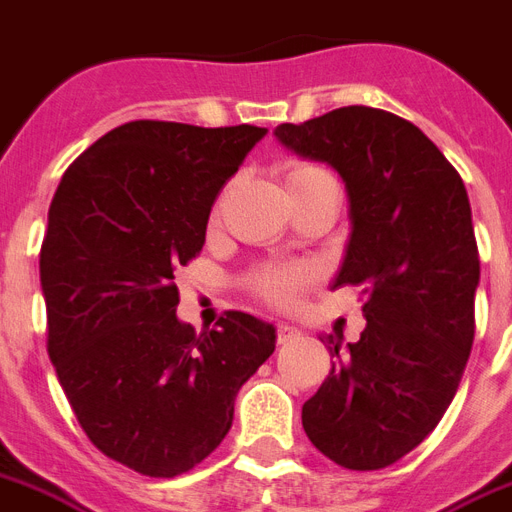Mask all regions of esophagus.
Instances as JSON below:
<instances>
[{
	"instance_id": "1",
	"label": "esophagus",
	"mask_w": 512,
	"mask_h": 512,
	"mask_svg": "<svg viewBox=\"0 0 512 512\" xmlns=\"http://www.w3.org/2000/svg\"><path fill=\"white\" fill-rule=\"evenodd\" d=\"M294 336H299L297 328L289 326V323H278V342L284 344L289 342V339H294Z\"/></svg>"
}]
</instances>
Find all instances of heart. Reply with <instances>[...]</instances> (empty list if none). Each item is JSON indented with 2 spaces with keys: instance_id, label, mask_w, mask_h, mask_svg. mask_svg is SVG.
<instances>
[{
  "instance_id": "obj_1",
  "label": "heart",
  "mask_w": 512,
  "mask_h": 512,
  "mask_svg": "<svg viewBox=\"0 0 512 512\" xmlns=\"http://www.w3.org/2000/svg\"><path fill=\"white\" fill-rule=\"evenodd\" d=\"M323 178L331 176H328L323 168H318V165H307V162H294V165H286L284 170L286 191H297L307 184L323 181ZM310 281H313V276H310V270L305 268H273L257 273L255 292L263 299H268V302H273V305L289 307L294 305L297 294L302 292Z\"/></svg>"
}]
</instances>
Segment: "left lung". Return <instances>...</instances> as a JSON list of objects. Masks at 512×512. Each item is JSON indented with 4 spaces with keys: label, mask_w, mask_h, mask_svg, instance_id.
<instances>
[{
    "label": "left lung",
    "mask_w": 512,
    "mask_h": 512,
    "mask_svg": "<svg viewBox=\"0 0 512 512\" xmlns=\"http://www.w3.org/2000/svg\"><path fill=\"white\" fill-rule=\"evenodd\" d=\"M276 136L342 176L352 234L331 289L360 286L368 321L344 350L326 336L336 363L302 429L336 465L378 471L436 429L471 355L481 268L468 191L421 128L376 107L281 123Z\"/></svg>",
    "instance_id": "obj_1"
}]
</instances>
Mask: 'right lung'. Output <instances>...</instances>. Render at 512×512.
<instances>
[{
  "instance_id": "add662e5",
  "label": "right lung",
  "mask_w": 512,
  "mask_h": 512,
  "mask_svg": "<svg viewBox=\"0 0 512 512\" xmlns=\"http://www.w3.org/2000/svg\"><path fill=\"white\" fill-rule=\"evenodd\" d=\"M257 126L131 120L62 176L39 257L47 350L97 450L173 479L223 442L242 384L276 350V328L228 310L197 334L176 318L173 273L199 255L215 197Z\"/></svg>"
}]
</instances>
